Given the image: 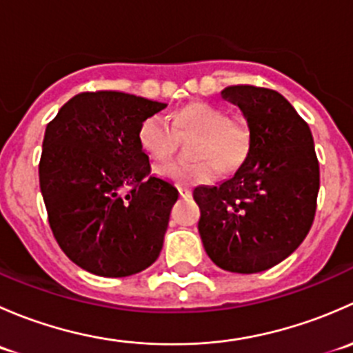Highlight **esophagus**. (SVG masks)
<instances>
[{"mask_svg":"<svg viewBox=\"0 0 353 353\" xmlns=\"http://www.w3.org/2000/svg\"><path fill=\"white\" fill-rule=\"evenodd\" d=\"M179 194H181V196H183V198H191V194H193V193H191L190 188L179 186Z\"/></svg>","mask_w":353,"mask_h":353,"instance_id":"34e87169","label":"esophagus"}]
</instances>
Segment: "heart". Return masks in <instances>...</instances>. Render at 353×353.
<instances>
[{"instance_id": "obj_1", "label": "heart", "mask_w": 353, "mask_h": 353, "mask_svg": "<svg viewBox=\"0 0 353 353\" xmlns=\"http://www.w3.org/2000/svg\"><path fill=\"white\" fill-rule=\"evenodd\" d=\"M169 121L150 114L138 126L141 150L157 162H165L177 148V133H196L191 154L198 159L179 160L157 167V174L179 184H206L219 177L220 169L230 172L244 162L251 150L252 130L243 116H229L223 108L208 102H191L174 110Z\"/></svg>"}]
</instances>
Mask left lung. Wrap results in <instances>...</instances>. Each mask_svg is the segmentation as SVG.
Segmentation results:
<instances>
[{"mask_svg": "<svg viewBox=\"0 0 353 353\" xmlns=\"http://www.w3.org/2000/svg\"><path fill=\"white\" fill-rule=\"evenodd\" d=\"M252 130L251 150L230 179L193 191L206 254L232 273H259L290 256L316 213L319 162L307 123L272 88L232 85Z\"/></svg>", "mask_w": 353, "mask_h": 353, "instance_id": "left-lung-1", "label": "left lung"}]
</instances>
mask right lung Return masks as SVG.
Listing matches in <instances>:
<instances>
[{"mask_svg": "<svg viewBox=\"0 0 353 353\" xmlns=\"http://www.w3.org/2000/svg\"><path fill=\"white\" fill-rule=\"evenodd\" d=\"M163 102L81 92L48 124L39 183L63 252L101 276H130L159 258L177 201L174 184L150 176L138 126Z\"/></svg>", "mask_w": 353, "mask_h": 353, "instance_id": "obj_1", "label": "right lung"}]
</instances>
